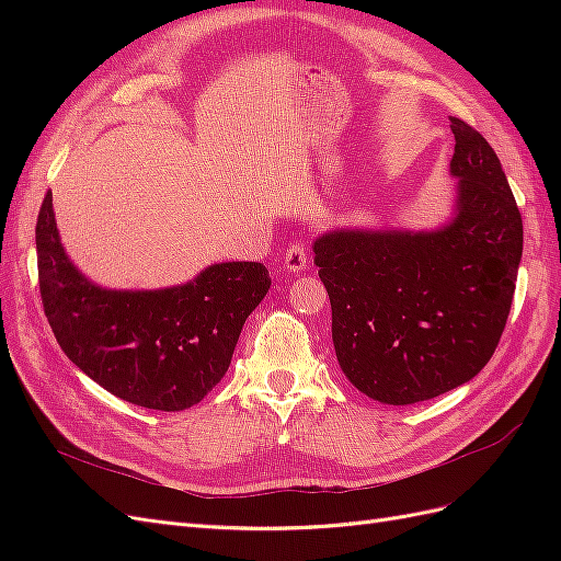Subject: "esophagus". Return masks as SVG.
<instances>
[{"instance_id": "1", "label": "esophagus", "mask_w": 561, "mask_h": 561, "mask_svg": "<svg viewBox=\"0 0 561 561\" xmlns=\"http://www.w3.org/2000/svg\"><path fill=\"white\" fill-rule=\"evenodd\" d=\"M285 268L293 271V274H297V271H307L311 266V260H309V252L307 248H304L301 243H290L287 245V252H285Z\"/></svg>"}]
</instances>
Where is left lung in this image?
<instances>
[{
    "instance_id": "8db88e82",
    "label": "left lung",
    "mask_w": 561,
    "mask_h": 561,
    "mask_svg": "<svg viewBox=\"0 0 561 561\" xmlns=\"http://www.w3.org/2000/svg\"><path fill=\"white\" fill-rule=\"evenodd\" d=\"M456 217L431 233L332 231L313 245L339 367L360 393L414 404L470 381L505 330L522 215L496 151L451 116Z\"/></svg>"
}]
</instances>
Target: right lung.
Here are the masks:
<instances>
[{"instance_id": "add662e5", "label": "right lung", "mask_w": 561, "mask_h": 561, "mask_svg": "<svg viewBox=\"0 0 561 561\" xmlns=\"http://www.w3.org/2000/svg\"><path fill=\"white\" fill-rule=\"evenodd\" d=\"M37 268L44 313L67 358L112 396L161 412L186 410L219 383L271 285L264 264L227 262L168 290H103L67 260L50 192L37 217Z\"/></svg>"}]
</instances>
